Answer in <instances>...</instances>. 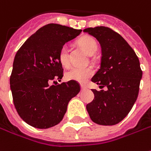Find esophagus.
Segmentation results:
<instances>
[{
  "label": "esophagus",
  "instance_id": "esophagus-1",
  "mask_svg": "<svg viewBox=\"0 0 151 151\" xmlns=\"http://www.w3.org/2000/svg\"><path fill=\"white\" fill-rule=\"evenodd\" d=\"M86 88H87V87H86L85 85H83V84H81V89H83H83H86Z\"/></svg>",
  "mask_w": 151,
  "mask_h": 151
}]
</instances>
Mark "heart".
I'll return each instance as SVG.
<instances>
[{
	"instance_id": "1",
	"label": "heart",
	"mask_w": 151,
	"mask_h": 151,
	"mask_svg": "<svg viewBox=\"0 0 151 151\" xmlns=\"http://www.w3.org/2000/svg\"><path fill=\"white\" fill-rule=\"evenodd\" d=\"M78 45L85 51L88 54L93 55L98 49V44L96 41L93 37H85L78 41ZM58 59L60 63L63 67H68L69 65V57L68 51L66 46L61 47L58 53ZM93 74V69L90 66L87 67H73L66 72L65 78L68 80H73L84 83Z\"/></svg>"
}]
</instances>
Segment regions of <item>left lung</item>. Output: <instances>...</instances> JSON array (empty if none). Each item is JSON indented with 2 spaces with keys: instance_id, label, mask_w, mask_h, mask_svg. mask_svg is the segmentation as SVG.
Here are the masks:
<instances>
[{
  "instance_id": "1",
  "label": "left lung",
  "mask_w": 151,
  "mask_h": 151,
  "mask_svg": "<svg viewBox=\"0 0 151 151\" xmlns=\"http://www.w3.org/2000/svg\"><path fill=\"white\" fill-rule=\"evenodd\" d=\"M96 38L101 46L100 68L92 78L100 88L92 89L94 99L87 110L94 123L114 125L122 121L137 99L142 70L133 48L119 34L106 27L83 30Z\"/></svg>"
}]
</instances>
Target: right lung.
Masks as SVG:
<instances>
[{"mask_svg":"<svg viewBox=\"0 0 151 151\" xmlns=\"http://www.w3.org/2000/svg\"><path fill=\"white\" fill-rule=\"evenodd\" d=\"M81 32L59 24H47L32 34L17 51L10 85L15 108L29 125L47 129L59 124L68 102L80 91L77 81L51 83L56 79L61 81L63 76L58 59L61 47Z\"/></svg>","mask_w":151,"mask_h":151,"instance_id":"add662e5","label":"right lung"}]
</instances>
